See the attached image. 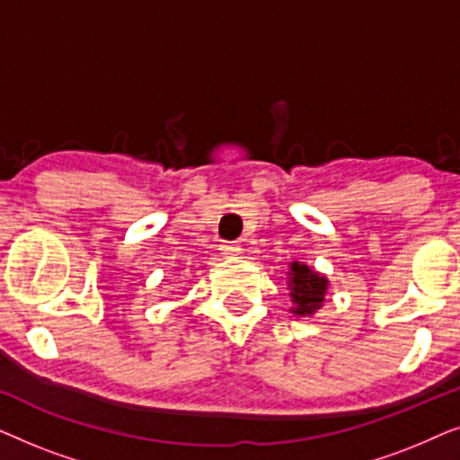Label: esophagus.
Here are the masks:
<instances>
[{
	"instance_id": "34e87169",
	"label": "esophagus",
	"mask_w": 460,
	"mask_h": 460,
	"mask_svg": "<svg viewBox=\"0 0 460 460\" xmlns=\"http://www.w3.org/2000/svg\"><path fill=\"white\" fill-rule=\"evenodd\" d=\"M219 251H222L224 257H234V255L241 253V243L224 241L222 244H219Z\"/></svg>"
}]
</instances>
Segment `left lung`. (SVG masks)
Listing matches in <instances>:
<instances>
[{
    "label": "left lung",
    "mask_w": 460,
    "mask_h": 460,
    "mask_svg": "<svg viewBox=\"0 0 460 460\" xmlns=\"http://www.w3.org/2000/svg\"><path fill=\"white\" fill-rule=\"evenodd\" d=\"M288 282H291L293 291V312L299 314V316H310L316 310H320L324 301V291H326V279L320 276L318 272H314L305 266V263L293 261L291 263V272H288Z\"/></svg>",
    "instance_id": "1"
}]
</instances>
